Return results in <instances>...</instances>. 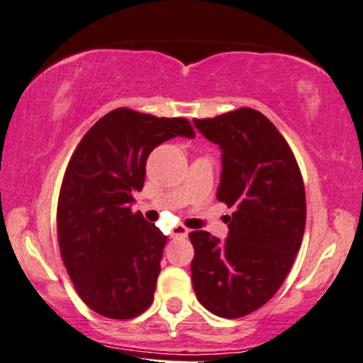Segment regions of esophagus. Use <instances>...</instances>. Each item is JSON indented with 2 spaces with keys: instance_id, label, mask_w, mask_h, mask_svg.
I'll use <instances>...</instances> for the list:
<instances>
[{
  "instance_id": "esophagus-1",
  "label": "esophagus",
  "mask_w": 363,
  "mask_h": 363,
  "mask_svg": "<svg viewBox=\"0 0 363 363\" xmlns=\"http://www.w3.org/2000/svg\"><path fill=\"white\" fill-rule=\"evenodd\" d=\"M189 235V229L186 226H176L172 229V236L174 238H179V236H187Z\"/></svg>"
}]
</instances>
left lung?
<instances>
[{"instance_id":"8db88e82","label":"left lung","mask_w":363,"mask_h":363,"mask_svg":"<svg viewBox=\"0 0 363 363\" xmlns=\"http://www.w3.org/2000/svg\"><path fill=\"white\" fill-rule=\"evenodd\" d=\"M223 150L218 199L236 211L219 242L192 231V286L211 313L241 318L274 296L295 263L306 221V197L295 154L258 110L242 107L194 118Z\"/></svg>"}]
</instances>
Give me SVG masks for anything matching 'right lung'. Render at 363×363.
<instances>
[{"mask_svg": "<svg viewBox=\"0 0 363 363\" xmlns=\"http://www.w3.org/2000/svg\"><path fill=\"white\" fill-rule=\"evenodd\" d=\"M194 137L184 117L116 108L72 154L57 206V236L68 277L86 306L130 320L152 305L167 238L132 213L149 154L172 137Z\"/></svg>", "mask_w": 363, "mask_h": 363, "instance_id": "add662e5", "label": "right lung"}]
</instances>
